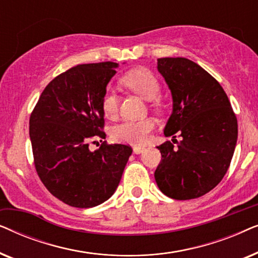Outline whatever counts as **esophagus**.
I'll use <instances>...</instances> for the list:
<instances>
[{
	"instance_id": "obj_1",
	"label": "esophagus",
	"mask_w": 258,
	"mask_h": 258,
	"mask_svg": "<svg viewBox=\"0 0 258 258\" xmlns=\"http://www.w3.org/2000/svg\"><path fill=\"white\" fill-rule=\"evenodd\" d=\"M144 150V148L143 147H139V146H135L133 148V151H134V154H136V155H139V154H141L142 153V151Z\"/></svg>"
}]
</instances>
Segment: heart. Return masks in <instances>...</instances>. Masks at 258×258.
Returning a JSON list of instances; mask_svg holds the SVG:
<instances>
[{
    "label": "heart",
    "instance_id": "b5f03b06",
    "mask_svg": "<svg viewBox=\"0 0 258 258\" xmlns=\"http://www.w3.org/2000/svg\"><path fill=\"white\" fill-rule=\"evenodd\" d=\"M123 86L140 95L147 101H154L161 93V84L150 70L144 68L133 69L121 79ZM102 111L105 117L114 118L118 111V97L114 90L108 89L102 98ZM155 122L151 118L141 121H124L115 125L111 130L112 139L117 142L142 144L146 143Z\"/></svg>",
    "mask_w": 258,
    "mask_h": 258
}]
</instances>
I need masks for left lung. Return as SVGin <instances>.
<instances>
[{
    "label": "left lung",
    "instance_id": "8db88e82",
    "mask_svg": "<svg viewBox=\"0 0 258 258\" xmlns=\"http://www.w3.org/2000/svg\"><path fill=\"white\" fill-rule=\"evenodd\" d=\"M172 97L164 135L181 141L161 144L155 179L164 195L191 200L206 195L224 177L237 142V119L221 84L184 57L157 59Z\"/></svg>",
    "mask_w": 258,
    "mask_h": 258
}]
</instances>
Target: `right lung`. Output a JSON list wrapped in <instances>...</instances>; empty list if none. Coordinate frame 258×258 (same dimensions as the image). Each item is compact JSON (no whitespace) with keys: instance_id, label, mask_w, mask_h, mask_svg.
Masks as SVG:
<instances>
[{"instance_id":"right-lung-1","label":"right lung","mask_w":258,"mask_h":258,"mask_svg":"<svg viewBox=\"0 0 258 258\" xmlns=\"http://www.w3.org/2000/svg\"><path fill=\"white\" fill-rule=\"evenodd\" d=\"M118 63L80 64L55 77L31 112L29 136L35 168L56 199L93 208L117 189L133 149L124 144L89 142L105 134L102 98Z\"/></svg>"}]
</instances>
